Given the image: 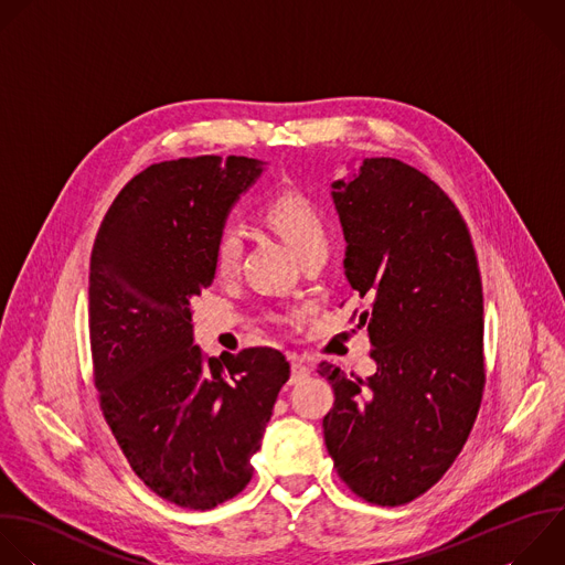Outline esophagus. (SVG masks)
<instances>
[{"mask_svg": "<svg viewBox=\"0 0 565 565\" xmlns=\"http://www.w3.org/2000/svg\"><path fill=\"white\" fill-rule=\"evenodd\" d=\"M310 372H312V367H310L306 361L292 359V377H290V384L303 382L306 377H310Z\"/></svg>", "mask_w": 565, "mask_h": 565, "instance_id": "34e87169", "label": "esophagus"}]
</instances>
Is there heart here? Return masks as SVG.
<instances>
[{
	"label": "heart",
	"instance_id": "b5f03b06",
	"mask_svg": "<svg viewBox=\"0 0 565 565\" xmlns=\"http://www.w3.org/2000/svg\"><path fill=\"white\" fill-rule=\"evenodd\" d=\"M266 222L284 237V242L303 257L310 250L328 248V231L323 213L301 193L288 191L273 198L264 209ZM244 250V237L239 228L226 226L215 244V268L222 275L237 270Z\"/></svg>",
	"mask_w": 565,
	"mask_h": 565
}]
</instances>
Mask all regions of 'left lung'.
<instances>
[{
  "label": "left lung",
  "instance_id": "1",
  "mask_svg": "<svg viewBox=\"0 0 565 565\" xmlns=\"http://www.w3.org/2000/svg\"><path fill=\"white\" fill-rule=\"evenodd\" d=\"M345 237V277L370 310L377 372L334 388L323 417L339 477L365 501L402 505L461 452L483 391V292L468 226L441 188L393 157H363L330 191Z\"/></svg>",
  "mask_w": 565,
  "mask_h": 565
}]
</instances>
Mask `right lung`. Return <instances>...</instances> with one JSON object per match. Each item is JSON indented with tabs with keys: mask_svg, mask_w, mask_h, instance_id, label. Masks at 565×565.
<instances>
[{
	"mask_svg": "<svg viewBox=\"0 0 565 565\" xmlns=\"http://www.w3.org/2000/svg\"><path fill=\"white\" fill-rule=\"evenodd\" d=\"M266 161L204 154L152 163L108 209L90 257V345L104 417L161 499L209 510L246 488L290 365L279 350L206 359L191 301L215 244Z\"/></svg>",
	"mask_w": 565,
	"mask_h": 565,
	"instance_id": "right-lung-1",
	"label": "right lung"
}]
</instances>
